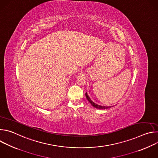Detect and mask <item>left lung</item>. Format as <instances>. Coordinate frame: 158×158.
Here are the masks:
<instances>
[{
	"label": "left lung",
	"mask_w": 158,
	"mask_h": 158,
	"mask_svg": "<svg viewBox=\"0 0 158 158\" xmlns=\"http://www.w3.org/2000/svg\"><path fill=\"white\" fill-rule=\"evenodd\" d=\"M85 97H86V98H87V99L89 101V102L91 103L94 107H96V108H98V109H107V108H109V107H106V106H100V105H98V104H95L94 102H93L92 101H91V99L89 98V97L88 96V95H87V93H85Z\"/></svg>",
	"instance_id": "left-lung-1"
}]
</instances>
